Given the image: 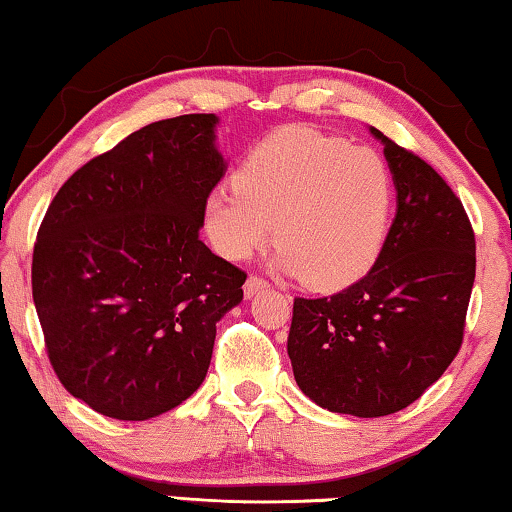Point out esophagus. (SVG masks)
Returning <instances> with one entry per match:
<instances>
[{"instance_id":"esophagus-1","label":"esophagus","mask_w":512,"mask_h":512,"mask_svg":"<svg viewBox=\"0 0 512 512\" xmlns=\"http://www.w3.org/2000/svg\"><path fill=\"white\" fill-rule=\"evenodd\" d=\"M268 286H270V281L263 279L261 274H249V279L244 281V295L251 298V295H256L258 291H265Z\"/></svg>"}]
</instances>
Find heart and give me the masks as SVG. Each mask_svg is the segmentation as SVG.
I'll list each match as a JSON object with an SVG mask.
<instances>
[{"label": "heart", "instance_id": "1", "mask_svg": "<svg viewBox=\"0 0 512 512\" xmlns=\"http://www.w3.org/2000/svg\"><path fill=\"white\" fill-rule=\"evenodd\" d=\"M390 203L392 182L379 152L288 127L247 154L235 187L210 191L203 226L221 256L242 261L268 242L274 224L281 268L332 291L379 258Z\"/></svg>", "mask_w": 512, "mask_h": 512}]
</instances>
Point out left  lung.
<instances>
[{"label": "left lung", "instance_id": "8db88e82", "mask_svg": "<svg viewBox=\"0 0 512 512\" xmlns=\"http://www.w3.org/2000/svg\"><path fill=\"white\" fill-rule=\"evenodd\" d=\"M397 214L365 277L330 298H295L288 358L300 390L358 418L402 411L462 348L476 279L469 214L436 170L379 129Z\"/></svg>", "mask_w": 512, "mask_h": 512}]
</instances>
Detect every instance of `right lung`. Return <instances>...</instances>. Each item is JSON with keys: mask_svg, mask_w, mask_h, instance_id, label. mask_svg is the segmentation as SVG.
<instances>
[{"mask_svg": "<svg viewBox=\"0 0 512 512\" xmlns=\"http://www.w3.org/2000/svg\"><path fill=\"white\" fill-rule=\"evenodd\" d=\"M214 115L133 131L48 205L32 295L48 360L73 397L117 420L180 406L203 383L217 321L247 272L198 238L224 175Z\"/></svg>", "mask_w": 512, "mask_h": 512, "instance_id": "right-lung-1", "label": "right lung"}]
</instances>
